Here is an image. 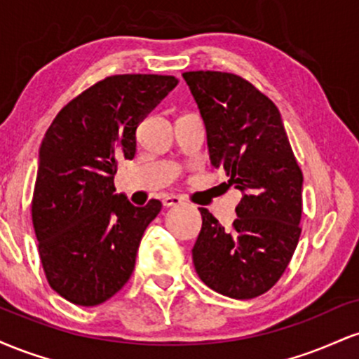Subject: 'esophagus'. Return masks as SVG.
I'll list each match as a JSON object with an SVG mask.
<instances>
[{"label": "esophagus", "instance_id": "34e87169", "mask_svg": "<svg viewBox=\"0 0 359 359\" xmlns=\"http://www.w3.org/2000/svg\"><path fill=\"white\" fill-rule=\"evenodd\" d=\"M184 199L180 196H175V194H172V196H165L162 199V204L165 205V208H172V205H179L182 204Z\"/></svg>", "mask_w": 359, "mask_h": 359}]
</instances>
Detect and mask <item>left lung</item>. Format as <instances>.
Returning <instances> with one entry per match:
<instances>
[{
  "label": "left lung",
  "instance_id": "left-lung-1",
  "mask_svg": "<svg viewBox=\"0 0 359 359\" xmlns=\"http://www.w3.org/2000/svg\"><path fill=\"white\" fill-rule=\"evenodd\" d=\"M182 77L204 119L211 163L243 192L231 229L199 208L194 266L205 285L226 297H258L278 282L297 248L302 170L278 108L251 82L217 71Z\"/></svg>",
  "mask_w": 359,
  "mask_h": 359
}]
</instances>
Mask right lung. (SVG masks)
Listing matches in <instances>:
<instances>
[{
	"mask_svg": "<svg viewBox=\"0 0 359 359\" xmlns=\"http://www.w3.org/2000/svg\"><path fill=\"white\" fill-rule=\"evenodd\" d=\"M174 76L121 74L96 82L59 111L45 133L32 221L45 277L77 306L125 287L147 226L162 209L114 194L118 160L137 151V128L177 86Z\"/></svg>",
	"mask_w": 359,
	"mask_h": 359,
	"instance_id": "1",
	"label": "right lung"
}]
</instances>
